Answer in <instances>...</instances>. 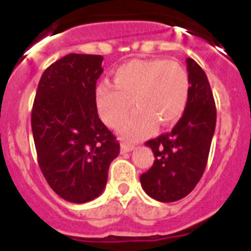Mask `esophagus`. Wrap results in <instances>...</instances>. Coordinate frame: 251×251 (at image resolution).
<instances>
[{
  "instance_id": "esophagus-1",
  "label": "esophagus",
  "mask_w": 251,
  "mask_h": 251,
  "mask_svg": "<svg viewBox=\"0 0 251 251\" xmlns=\"http://www.w3.org/2000/svg\"><path fill=\"white\" fill-rule=\"evenodd\" d=\"M134 150V146L133 145H128V143H122L121 146V151L122 153H128L130 152V151Z\"/></svg>"
}]
</instances>
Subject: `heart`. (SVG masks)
Wrapping results in <instances>:
<instances>
[{
    "mask_svg": "<svg viewBox=\"0 0 251 251\" xmlns=\"http://www.w3.org/2000/svg\"><path fill=\"white\" fill-rule=\"evenodd\" d=\"M190 97V77L182 65L165 59L130 60L115 69L113 84L101 81L95 100L99 115L110 127H117L133 108H138L119 128L128 139L148 136L157 122L176 123Z\"/></svg>",
    "mask_w": 251,
    "mask_h": 251,
    "instance_id": "heart-1",
    "label": "heart"
}]
</instances>
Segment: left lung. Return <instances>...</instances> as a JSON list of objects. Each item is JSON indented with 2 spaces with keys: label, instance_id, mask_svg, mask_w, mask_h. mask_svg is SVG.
Wrapping results in <instances>:
<instances>
[{
  "label": "left lung",
  "instance_id": "obj_1",
  "mask_svg": "<svg viewBox=\"0 0 251 251\" xmlns=\"http://www.w3.org/2000/svg\"><path fill=\"white\" fill-rule=\"evenodd\" d=\"M186 64L190 97L182 117L170 133L146 142L154 162L141 175V185L148 196L161 202L181 200L199 183L216 126V106L207 76L191 57Z\"/></svg>",
  "mask_w": 251,
  "mask_h": 251
}]
</instances>
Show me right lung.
<instances>
[{
  "instance_id": "add662e5",
  "label": "right lung",
  "mask_w": 251,
  "mask_h": 251,
  "mask_svg": "<svg viewBox=\"0 0 251 251\" xmlns=\"http://www.w3.org/2000/svg\"><path fill=\"white\" fill-rule=\"evenodd\" d=\"M101 61L100 55L69 54L51 64L40 79L32 105L40 170L69 202H88L103 192L110 163L121 150L97 109Z\"/></svg>"
}]
</instances>
